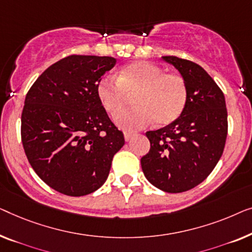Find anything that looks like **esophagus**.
<instances>
[{
  "label": "esophagus",
  "instance_id": "obj_1",
  "mask_svg": "<svg viewBox=\"0 0 252 252\" xmlns=\"http://www.w3.org/2000/svg\"><path fill=\"white\" fill-rule=\"evenodd\" d=\"M133 136H134V134L132 132H126V131H125V139H126V141L131 140V138H132Z\"/></svg>",
  "mask_w": 252,
  "mask_h": 252
}]
</instances>
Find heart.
I'll list each match as a JSON object with an SVG mask.
<instances>
[{
  "instance_id": "obj_1",
  "label": "heart",
  "mask_w": 252,
  "mask_h": 252,
  "mask_svg": "<svg viewBox=\"0 0 252 252\" xmlns=\"http://www.w3.org/2000/svg\"><path fill=\"white\" fill-rule=\"evenodd\" d=\"M137 106L126 109L115 122L126 130H139L157 121L168 126L180 118L189 100V88L182 75L165 73L160 66L133 62L119 70L118 77L104 76L97 84V97L109 115L123 108L129 95Z\"/></svg>"
}]
</instances>
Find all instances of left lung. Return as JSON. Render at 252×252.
Masks as SVG:
<instances>
[{
	"instance_id": "1",
	"label": "left lung",
	"mask_w": 252,
	"mask_h": 252,
	"mask_svg": "<svg viewBox=\"0 0 252 252\" xmlns=\"http://www.w3.org/2000/svg\"><path fill=\"white\" fill-rule=\"evenodd\" d=\"M162 58L185 79L189 100L175 122L147 131L151 148L140 163L152 185L182 193L203 182L220 158L227 137V109L220 88L200 65L175 56Z\"/></svg>"
}]
</instances>
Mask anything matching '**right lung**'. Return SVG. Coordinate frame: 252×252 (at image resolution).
Segmentation results:
<instances>
[{"label":"right lung","instance_id":"obj_1","mask_svg":"<svg viewBox=\"0 0 252 252\" xmlns=\"http://www.w3.org/2000/svg\"><path fill=\"white\" fill-rule=\"evenodd\" d=\"M113 57L72 55L44 70L28 90L21 141L36 175L57 192L83 196L107 179L125 136L97 97Z\"/></svg>","mask_w":252,"mask_h":252}]
</instances>
